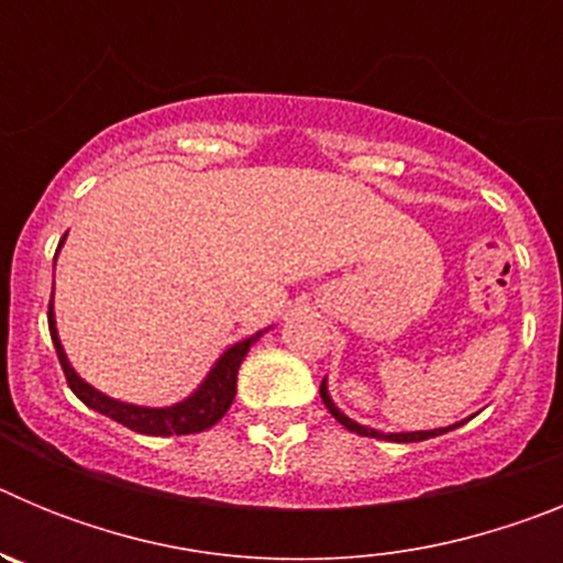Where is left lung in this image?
<instances>
[{
	"label": "left lung",
	"instance_id": "obj_1",
	"mask_svg": "<svg viewBox=\"0 0 563 563\" xmlns=\"http://www.w3.org/2000/svg\"><path fill=\"white\" fill-rule=\"evenodd\" d=\"M321 400H324V406L330 409V415L335 417L338 422H341L343 429L355 431V434L361 437H375V440H389V442H422V440H431V437H440V434H449V431L460 429L462 422H454V426H449V429H431V431H391V434H386V431H377V429H369V426H361V422H355L352 417L343 415L341 409L335 406V400L330 397V386H327V377L321 380ZM471 420V417H467ZM465 420V422H467Z\"/></svg>",
	"mask_w": 563,
	"mask_h": 563
}]
</instances>
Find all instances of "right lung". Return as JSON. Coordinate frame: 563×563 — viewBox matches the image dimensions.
Returning a JSON list of instances; mask_svg holds the SVG:
<instances>
[{"instance_id": "right-lung-1", "label": "right lung", "mask_w": 563, "mask_h": 563, "mask_svg": "<svg viewBox=\"0 0 563 563\" xmlns=\"http://www.w3.org/2000/svg\"><path fill=\"white\" fill-rule=\"evenodd\" d=\"M67 239V233H64ZM62 239V245H64ZM58 245V251H62ZM56 251V253H58ZM47 324H49V338H53V346H56V355L62 361L64 377H67L69 389L84 406H89L98 415H107L109 420L121 422L126 429L137 431V434L148 437H180V434H200V431L211 429L217 422L225 417V411L231 409L233 397H236V375H239V363L245 361V355L251 352L253 343L265 335L267 330L256 332V335L245 338V341H236L233 346H228L217 363L211 366L202 383L188 397H183L180 402H172V406H137V402H123L114 400V397L103 395L96 386H89L69 363L67 352L62 346V338H58L56 327V312H53V298H49V312H47Z\"/></svg>"}]
</instances>
